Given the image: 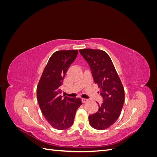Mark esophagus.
Here are the masks:
<instances>
[{"label": "esophagus", "mask_w": 157, "mask_h": 157, "mask_svg": "<svg viewBox=\"0 0 157 157\" xmlns=\"http://www.w3.org/2000/svg\"><path fill=\"white\" fill-rule=\"evenodd\" d=\"M81 100H82V103H86V102H87V101H88V99H84V98H82V99H81Z\"/></svg>", "instance_id": "obj_1"}]
</instances>
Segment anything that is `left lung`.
Returning a JSON list of instances; mask_svg holds the SVG:
<instances>
[{
    "label": "left lung",
    "instance_id": "obj_1",
    "mask_svg": "<svg viewBox=\"0 0 157 157\" xmlns=\"http://www.w3.org/2000/svg\"><path fill=\"white\" fill-rule=\"evenodd\" d=\"M80 54L91 70L94 81L98 85L103 103L98 111L90 115L89 122L96 130H105L120 116L124 101V90L110 57L100 50L82 49Z\"/></svg>",
    "mask_w": 157,
    "mask_h": 157
}]
</instances>
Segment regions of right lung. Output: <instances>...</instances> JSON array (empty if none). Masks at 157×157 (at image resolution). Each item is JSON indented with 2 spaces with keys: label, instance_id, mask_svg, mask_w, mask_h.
Instances as JSON below:
<instances>
[{
  "label": "right lung",
  "instance_id": "obj_1",
  "mask_svg": "<svg viewBox=\"0 0 157 157\" xmlns=\"http://www.w3.org/2000/svg\"><path fill=\"white\" fill-rule=\"evenodd\" d=\"M77 54L76 50L54 52L37 86L36 96L40 110L50 124L57 130H65L72 126L76 112L82 105L80 98H62L60 96L65 73Z\"/></svg>",
  "mask_w": 157,
  "mask_h": 157
}]
</instances>
